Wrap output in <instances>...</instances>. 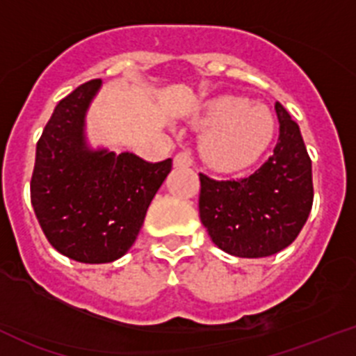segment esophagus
<instances>
[{"instance_id":"34e87169","label":"esophagus","mask_w":356,"mask_h":356,"mask_svg":"<svg viewBox=\"0 0 356 356\" xmlns=\"http://www.w3.org/2000/svg\"><path fill=\"white\" fill-rule=\"evenodd\" d=\"M174 163L175 166H191L193 165V156H191L190 150H181L179 154H175Z\"/></svg>"}]
</instances>
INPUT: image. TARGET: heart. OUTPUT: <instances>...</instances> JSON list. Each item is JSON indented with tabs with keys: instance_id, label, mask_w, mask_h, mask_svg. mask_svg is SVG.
Segmentation results:
<instances>
[{
	"instance_id": "b5f03b06",
	"label": "heart",
	"mask_w": 356,
	"mask_h": 356,
	"mask_svg": "<svg viewBox=\"0 0 356 356\" xmlns=\"http://www.w3.org/2000/svg\"><path fill=\"white\" fill-rule=\"evenodd\" d=\"M197 124L206 127L202 154L222 172H243L254 166L271 147L277 129L270 108L239 95L211 99Z\"/></svg>"
}]
</instances>
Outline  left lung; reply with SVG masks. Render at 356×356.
Segmentation results:
<instances>
[{"label":"left lung","instance_id":"8db88e82","mask_svg":"<svg viewBox=\"0 0 356 356\" xmlns=\"http://www.w3.org/2000/svg\"><path fill=\"white\" fill-rule=\"evenodd\" d=\"M273 154L254 174L216 181L200 175V220L218 248L236 257L273 255L296 239L312 209V161L300 127L280 102Z\"/></svg>","mask_w":356,"mask_h":356}]
</instances>
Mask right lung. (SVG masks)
I'll use <instances>...</instances> for the list:
<instances>
[{"label": "right lung", "mask_w": 356, "mask_h": 356, "mask_svg": "<svg viewBox=\"0 0 356 356\" xmlns=\"http://www.w3.org/2000/svg\"><path fill=\"white\" fill-rule=\"evenodd\" d=\"M101 79L83 83L56 104L37 142L30 197L35 216L54 250L85 264L117 261L133 246L172 159L90 150L86 108Z\"/></svg>", "instance_id": "right-lung-1"}]
</instances>
